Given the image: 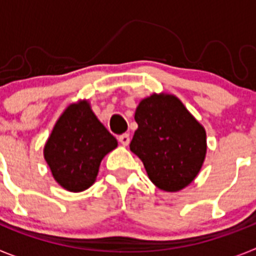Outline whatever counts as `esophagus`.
Here are the masks:
<instances>
[{
  "label": "esophagus",
  "instance_id": "esophagus-1",
  "mask_svg": "<svg viewBox=\"0 0 256 256\" xmlns=\"http://www.w3.org/2000/svg\"><path fill=\"white\" fill-rule=\"evenodd\" d=\"M130 134H128V133H123V134L119 136V142H120L123 146L130 144Z\"/></svg>",
  "mask_w": 256,
  "mask_h": 256
}]
</instances>
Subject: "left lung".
I'll list each match as a JSON object with an SVG mask.
<instances>
[{
  "mask_svg": "<svg viewBox=\"0 0 256 256\" xmlns=\"http://www.w3.org/2000/svg\"><path fill=\"white\" fill-rule=\"evenodd\" d=\"M138 128L130 151L142 160L155 186L176 192L188 186L206 154V133L184 105L172 94H152L140 102Z\"/></svg>",
  "mask_w": 256,
  "mask_h": 256,
  "instance_id": "obj_1",
  "label": "left lung"
}]
</instances>
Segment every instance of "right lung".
<instances>
[{
	"label": "right lung",
	"mask_w": 256,
	"mask_h": 256,
	"mask_svg": "<svg viewBox=\"0 0 256 256\" xmlns=\"http://www.w3.org/2000/svg\"><path fill=\"white\" fill-rule=\"evenodd\" d=\"M118 146L87 101L73 104L61 115L44 146V159L61 187L80 192L92 186L104 156Z\"/></svg>",
	"instance_id": "obj_1"
}]
</instances>
